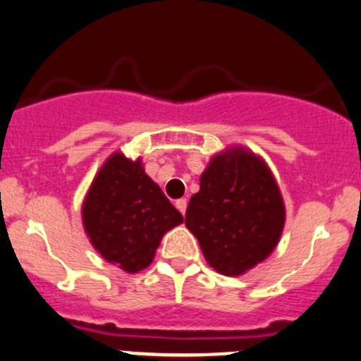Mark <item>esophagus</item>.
Instances as JSON below:
<instances>
[{"label":"esophagus","mask_w":361,"mask_h":361,"mask_svg":"<svg viewBox=\"0 0 361 361\" xmlns=\"http://www.w3.org/2000/svg\"><path fill=\"white\" fill-rule=\"evenodd\" d=\"M176 207L181 214H185V211H187V199H178Z\"/></svg>","instance_id":"obj_1"}]
</instances>
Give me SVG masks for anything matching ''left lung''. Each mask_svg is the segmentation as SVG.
Wrapping results in <instances>:
<instances>
[{
    "instance_id": "1",
    "label": "left lung",
    "mask_w": 361,
    "mask_h": 361,
    "mask_svg": "<svg viewBox=\"0 0 361 361\" xmlns=\"http://www.w3.org/2000/svg\"><path fill=\"white\" fill-rule=\"evenodd\" d=\"M185 225L220 274L241 276L265 260L285 227V204L267 164L243 147L214 155Z\"/></svg>"
}]
</instances>
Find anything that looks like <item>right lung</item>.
Returning <instances> with one entry per match:
<instances>
[{"mask_svg": "<svg viewBox=\"0 0 361 361\" xmlns=\"http://www.w3.org/2000/svg\"><path fill=\"white\" fill-rule=\"evenodd\" d=\"M83 228L97 253L129 274L152 264L160 239L183 221L141 159L116 152L94 178L82 206Z\"/></svg>", "mask_w": 361, "mask_h": 361, "instance_id": "obj_1", "label": "right lung"}]
</instances>
